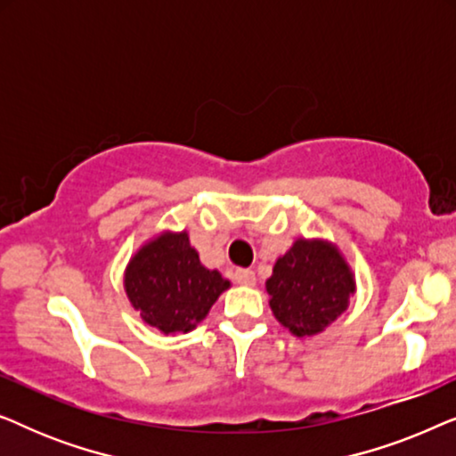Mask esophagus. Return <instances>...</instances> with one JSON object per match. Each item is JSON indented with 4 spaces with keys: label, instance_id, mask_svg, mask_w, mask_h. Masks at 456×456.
I'll return each instance as SVG.
<instances>
[{
    "label": "esophagus",
    "instance_id": "1",
    "mask_svg": "<svg viewBox=\"0 0 456 456\" xmlns=\"http://www.w3.org/2000/svg\"><path fill=\"white\" fill-rule=\"evenodd\" d=\"M234 282L242 286H253L255 284V272L253 270H236L234 272Z\"/></svg>",
    "mask_w": 456,
    "mask_h": 456
}]
</instances>
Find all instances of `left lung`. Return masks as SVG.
I'll use <instances>...</instances> for the list:
<instances>
[{
	"instance_id": "left-lung-1",
	"label": "left lung",
	"mask_w": 456,
	"mask_h": 456,
	"mask_svg": "<svg viewBox=\"0 0 456 456\" xmlns=\"http://www.w3.org/2000/svg\"><path fill=\"white\" fill-rule=\"evenodd\" d=\"M276 320L295 336H315L345 314L354 295L351 267L338 248L298 239L273 265L265 282Z\"/></svg>"
}]
</instances>
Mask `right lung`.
I'll return each instance as SVG.
<instances>
[{
    "mask_svg": "<svg viewBox=\"0 0 456 456\" xmlns=\"http://www.w3.org/2000/svg\"><path fill=\"white\" fill-rule=\"evenodd\" d=\"M230 286L199 261L186 232H164L130 259L124 289L141 320L164 334L191 332Z\"/></svg>",
    "mask_w": 456,
    "mask_h": 456,
    "instance_id": "right-lung-1",
    "label": "right lung"
}]
</instances>
